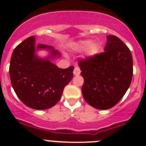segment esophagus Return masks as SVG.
Wrapping results in <instances>:
<instances>
[{
    "mask_svg": "<svg viewBox=\"0 0 146 146\" xmlns=\"http://www.w3.org/2000/svg\"><path fill=\"white\" fill-rule=\"evenodd\" d=\"M73 74L75 76H79L80 74V69L79 66H76L75 69H74V70H73Z\"/></svg>",
    "mask_w": 146,
    "mask_h": 146,
    "instance_id": "1",
    "label": "esophagus"
}]
</instances>
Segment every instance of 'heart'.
<instances>
[{"label": "heart", "mask_w": 146, "mask_h": 146, "mask_svg": "<svg viewBox=\"0 0 146 146\" xmlns=\"http://www.w3.org/2000/svg\"><path fill=\"white\" fill-rule=\"evenodd\" d=\"M72 48L76 51L81 52L86 50V54L87 57H94L99 53L101 46L96 42H92L90 39H85L76 42L71 44Z\"/></svg>", "instance_id": "1"}]
</instances>
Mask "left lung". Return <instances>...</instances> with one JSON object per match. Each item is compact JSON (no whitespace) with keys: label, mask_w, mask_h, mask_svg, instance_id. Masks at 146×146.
Masks as SVG:
<instances>
[{"label":"left lung","mask_w":146,"mask_h":146,"mask_svg":"<svg viewBox=\"0 0 146 146\" xmlns=\"http://www.w3.org/2000/svg\"><path fill=\"white\" fill-rule=\"evenodd\" d=\"M104 51L78 64L84 79L82 93L85 101L99 110L117 104L129 89L133 77V57L119 38L108 35Z\"/></svg>","instance_id":"1"}]
</instances>
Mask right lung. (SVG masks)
Listing matches in <instances>:
<instances>
[{
	"label": "right lung",
	"instance_id": "right-lung-1",
	"mask_svg": "<svg viewBox=\"0 0 146 146\" xmlns=\"http://www.w3.org/2000/svg\"><path fill=\"white\" fill-rule=\"evenodd\" d=\"M48 50L47 58L38 57L36 51ZM60 57L52 46L35 44V36L26 38L16 47L10 60V81L19 99L35 110L48 109L60 99L64 87L73 78L74 66L61 69L53 64Z\"/></svg>",
	"mask_w": 146,
	"mask_h": 146
}]
</instances>
